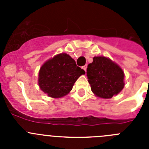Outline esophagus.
I'll return each instance as SVG.
<instances>
[{
  "mask_svg": "<svg viewBox=\"0 0 149 149\" xmlns=\"http://www.w3.org/2000/svg\"><path fill=\"white\" fill-rule=\"evenodd\" d=\"M86 68H87V65H84V66H83V68H84L85 72H86Z\"/></svg>",
  "mask_w": 149,
  "mask_h": 149,
  "instance_id": "34e87169",
  "label": "esophagus"
}]
</instances>
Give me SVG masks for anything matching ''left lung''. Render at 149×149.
Here are the masks:
<instances>
[{"label": "left lung", "instance_id": "1", "mask_svg": "<svg viewBox=\"0 0 149 149\" xmlns=\"http://www.w3.org/2000/svg\"><path fill=\"white\" fill-rule=\"evenodd\" d=\"M91 89L96 95L110 98L124 88V72L115 63L105 56H95L86 69Z\"/></svg>", "mask_w": 149, "mask_h": 149}]
</instances>
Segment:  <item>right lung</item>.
<instances>
[{
	"instance_id": "obj_1",
	"label": "right lung",
	"mask_w": 149,
	"mask_h": 149,
	"mask_svg": "<svg viewBox=\"0 0 149 149\" xmlns=\"http://www.w3.org/2000/svg\"><path fill=\"white\" fill-rule=\"evenodd\" d=\"M85 71L77 66L74 60L66 54H60L48 60L39 72V86L51 98H61L68 94Z\"/></svg>"
}]
</instances>
